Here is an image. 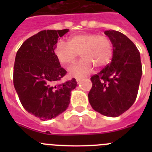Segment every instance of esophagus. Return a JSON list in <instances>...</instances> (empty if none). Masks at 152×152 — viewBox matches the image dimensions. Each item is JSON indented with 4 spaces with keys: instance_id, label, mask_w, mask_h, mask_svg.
I'll use <instances>...</instances> for the list:
<instances>
[{
    "instance_id": "obj_1",
    "label": "esophagus",
    "mask_w": 152,
    "mask_h": 152,
    "mask_svg": "<svg viewBox=\"0 0 152 152\" xmlns=\"http://www.w3.org/2000/svg\"><path fill=\"white\" fill-rule=\"evenodd\" d=\"M76 81H77V84H80V83L82 81V78H77L76 79Z\"/></svg>"
}]
</instances>
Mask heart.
<instances>
[{
    "mask_svg": "<svg viewBox=\"0 0 152 152\" xmlns=\"http://www.w3.org/2000/svg\"><path fill=\"white\" fill-rule=\"evenodd\" d=\"M54 53L64 66L72 64L80 53L83 58L70 68L69 75L82 77L91 73L94 66L103 68L107 65L112 59L113 46L108 36L84 33L70 36L68 43L62 40L58 41Z\"/></svg>",
    "mask_w": 152,
    "mask_h": 152,
    "instance_id": "heart-1",
    "label": "heart"
}]
</instances>
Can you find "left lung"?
Here are the masks:
<instances>
[{"instance_id":"obj_1","label":"left lung","mask_w":152,"mask_h":152,"mask_svg":"<svg viewBox=\"0 0 152 152\" xmlns=\"http://www.w3.org/2000/svg\"><path fill=\"white\" fill-rule=\"evenodd\" d=\"M112 41L111 62L91 77L88 100L102 115L117 117L132 106L142 75L140 53L126 36L116 30L104 32Z\"/></svg>"}]
</instances>
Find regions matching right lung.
<instances>
[{
	"label": "right lung",
	"instance_id": "obj_1",
	"mask_svg": "<svg viewBox=\"0 0 152 152\" xmlns=\"http://www.w3.org/2000/svg\"><path fill=\"white\" fill-rule=\"evenodd\" d=\"M69 29L42 30L24 42L16 55L13 85L23 108L42 120L51 119L66 110L75 78L61 83L67 72L54 53L59 37Z\"/></svg>",
	"mask_w": 152,
	"mask_h": 152
}]
</instances>
